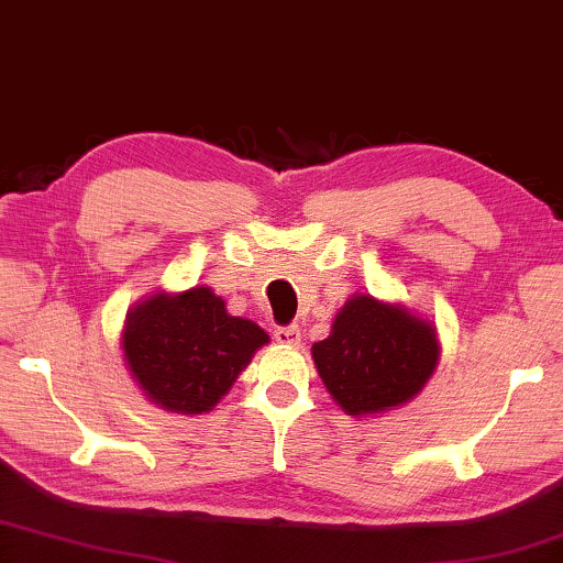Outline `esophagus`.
<instances>
[{"label":"esophagus","instance_id":"esophagus-1","mask_svg":"<svg viewBox=\"0 0 563 563\" xmlns=\"http://www.w3.org/2000/svg\"><path fill=\"white\" fill-rule=\"evenodd\" d=\"M275 341H278L280 345H298V343H300V330H298V325L278 328V330H275Z\"/></svg>","mask_w":563,"mask_h":563}]
</instances>
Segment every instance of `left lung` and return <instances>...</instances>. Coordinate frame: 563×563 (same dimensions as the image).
<instances>
[{"label": "left lung", "instance_id": "8db88e82", "mask_svg": "<svg viewBox=\"0 0 563 563\" xmlns=\"http://www.w3.org/2000/svg\"><path fill=\"white\" fill-rule=\"evenodd\" d=\"M318 376L347 416L371 418L413 400L439 365V330L404 302L355 292L330 335L310 347Z\"/></svg>", "mask_w": 563, "mask_h": 563}]
</instances>
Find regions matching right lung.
<instances>
[{
  "instance_id": "add662e5",
  "label": "right lung",
  "mask_w": 563,
  "mask_h": 563,
  "mask_svg": "<svg viewBox=\"0 0 563 563\" xmlns=\"http://www.w3.org/2000/svg\"><path fill=\"white\" fill-rule=\"evenodd\" d=\"M271 335L230 316L208 285L155 290L128 310L120 351L150 404L180 416L216 408Z\"/></svg>"
}]
</instances>
